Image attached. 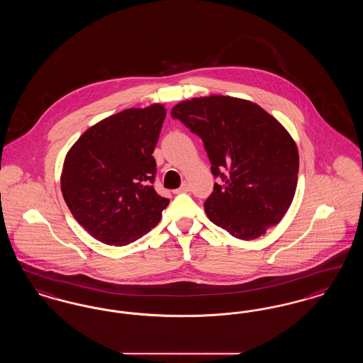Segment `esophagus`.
I'll list each match as a JSON object with an SVG mask.
<instances>
[{"label": "esophagus", "instance_id": "34e87169", "mask_svg": "<svg viewBox=\"0 0 363 363\" xmlns=\"http://www.w3.org/2000/svg\"><path fill=\"white\" fill-rule=\"evenodd\" d=\"M190 186L188 182H184L182 185H181V188H178V189L175 190L174 193H181V191H189Z\"/></svg>", "mask_w": 363, "mask_h": 363}]
</instances>
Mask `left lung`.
Returning <instances> with one entry per match:
<instances>
[{
  "instance_id": "obj_1",
  "label": "left lung",
  "mask_w": 363,
  "mask_h": 363,
  "mask_svg": "<svg viewBox=\"0 0 363 363\" xmlns=\"http://www.w3.org/2000/svg\"><path fill=\"white\" fill-rule=\"evenodd\" d=\"M172 117L200 136L211 172L222 178L204 203L208 219L249 241L283 219L298 182V148L259 104L211 95L175 104Z\"/></svg>"
}]
</instances>
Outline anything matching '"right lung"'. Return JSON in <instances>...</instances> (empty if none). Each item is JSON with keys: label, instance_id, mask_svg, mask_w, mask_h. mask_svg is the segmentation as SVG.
<instances>
[{"label": "right lung", "instance_id": "1", "mask_svg": "<svg viewBox=\"0 0 363 363\" xmlns=\"http://www.w3.org/2000/svg\"><path fill=\"white\" fill-rule=\"evenodd\" d=\"M163 104L126 108L88 128L64 160L61 191L95 240L125 246L155 227L169 199L154 189Z\"/></svg>", "mask_w": 363, "mask_h": 363}]
</instances>
